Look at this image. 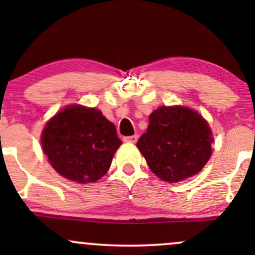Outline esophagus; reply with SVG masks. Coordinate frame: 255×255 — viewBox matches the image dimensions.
<instances>
[{"label":"esophagus","instance_id":"obj_1","mask_svg":"<svg viewBox=\"0 0 255 255\" xmlns=\"http://www.w3.org/2000/svg\"><path fill=\"white\" fill-rule=\"evenodd\" d=\"M124 140L125 141H127V142H136L137 141V135L135 134V135H130V136H125L124 137Z\"/></svg>","mask_w":255,"mask_h":255}]
</instances>
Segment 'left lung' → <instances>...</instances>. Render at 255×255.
Masks as SVG:
<instances>
[{
    "label": "left lung",
    "mask_w": 255,
    "mask_h": 255,
    "mask_svg": "<svg viewBox=\"0 0 255 255\" xmlns=\"http://www.w3.org/2000/svg\"><path fill=\"white\" fill-rule=\"evenodd\" d=\"M137 148L160 180L178 182L203 169L212 153V133L197 111L162 107L150 115Z\"/></svg>",
    "instance_id": "obj_1"
}]
</instances>
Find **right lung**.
<instances>
[{"label":"right lung","mask_w":255,"mask_h":255,"mask_svg":"<svg viewBox=\"0 0 255 255\" xmlns=\"http://www.w3.org/2000/svg\"><path fill=\"white\" fill-rule=\"evenodd\" d=\"M121 144L115 126L101 111L80 105L56 114L42 134L44 153L52 168L80 183L104 176Z\"/></svg>","instance_id":"1"}]
</instances>
